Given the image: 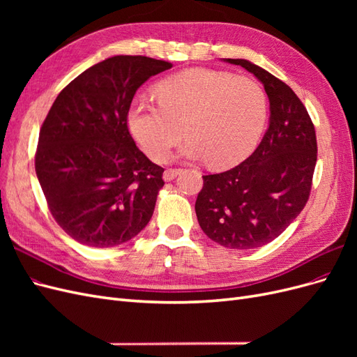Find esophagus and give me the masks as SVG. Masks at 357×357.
<instances>
[{"instance_id": "34e87169", "label": "esophagus", "mask_w": 357, "mask_h": 357, "mask_svg": "<svg viewBox=\"0 0 357 357\" xmlns=\"http://www.w3.org/2000/svg\"><path fill=\"white\" fill-rule=\"evenodd\" d=\"M181 172V169H172V168H169V169H167L165 172H164V180L165 181H171V180H174L178 174Z\"/></svg>"}]
</instances>
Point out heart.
I'll return each mask as SVG.
<instances>
[{
    "mask_svg": "<svg viewBox=\"0 0 357 357\" xmlns=\"http://www.w3.org/2000/svg\"><path fill=\"white\" fill-rule=\"evenodd\" d=\"M156 93L159 105L135 98L128 110L129 131L155 162L165 160L186 132L190 139L183 156L204 159L214 169L231 168L264 134L268 96L247 75L192 68L162 80Z\"/></svg>",
    "mask_w": 357,
    "mask_h": 357,
    "instance_id": "heart-1",
    "label": "heart"
}]
</instances>
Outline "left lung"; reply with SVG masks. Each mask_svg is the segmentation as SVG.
I'll use <instances>...</instances> for the list:
<instances>
[{
  "mask_svg": "<svg viewBox=\"0 0 357 357\" xmlns=\"http://www.w3.org/2000/svg\"><path fill=\"white\" fill-rule=\"evenodd\" d=\"M252 73L269 100L261 144L240 165L202 176L195 211L201 229L218 244L248 250L275 240L308 201L317 160L316 131L289 86L247 59H223Z\"/></svg>",
  "mask_w": 357,
  "mask_h": 357,
  "instance_id": "8db88e82",
  "label": "left lung"
}]
</instances>
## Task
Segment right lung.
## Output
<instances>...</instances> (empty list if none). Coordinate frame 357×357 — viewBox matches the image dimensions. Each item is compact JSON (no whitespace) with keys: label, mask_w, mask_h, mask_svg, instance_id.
<instances>
[{"label":"right lung","mask_w":357,"mask_h":357,"mask_svg":"<svg viewBox=\"0 0 357 357\" xmlns=\"http://www.w3.org/2000/svg\"><path fill=\"white\" fill-rule=\"evenodd\" d=\"M171 67L112 56L77 75L49 110L36 172L52 215L80 244H123L152 219L164 168L135 146L126 121L139 86Z\"/></svg>","instance_id":"right-lung-1"}]
</instances>
